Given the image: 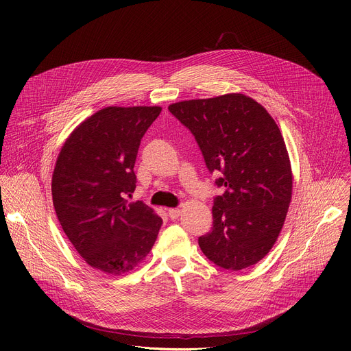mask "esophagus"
<instances>
[{
    "mask_svg": "<svg viewBox=\"0 0 351 351\" xmlns=\"http://www.w3.org/2000/svg\"><path fill=\"white\" fill-rule=\"evenodd\" d=\"M180 214H182V211L179 208H169L168 210V215H169L171 219H178L180 217Z\"/></svg>",
    "mask_w": 351,
    "mask_h": 351,
    "instance_id": "1",
    "label": "esophagus"
}]
</instances>
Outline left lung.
<instances>
[{"mask_svg":"<svg viewBox=\"0 0 351 351\" xmlns=\"http://www.w3.org/2000/svg\"><path fill=\"white\" fill-rule=\"evenodd\" d=\"M168 110L194 134L208 169L222 173L213 230L198 239L203 253L229 271L257 264L278 240L291 202L293 172L276 122L241 93L184 99Z\"/></svg>","mask_w":351,"mask_h":351,"instance_id":"8db88e82","label":"left lung"}]
</instances>
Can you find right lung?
<instances>
[{
	"label": "right lung",
	"instance_id": "obj_1",
	"mask_svg": "<svg viewBox=\"0 0 351 351\" xmlns=\"http://www.w3.org/2000/svg\"><path fill=\"white\" fill-rule=\"evenodd\" d=\"M161 107H106L80 122L65 140L51 180L62 230L82 258L107 275L134 269L152 252L161 217L129 203L140 140Z\"/></svg>",
	"mask_w": 351,
	"mask_h": 351
}]
</instances>
